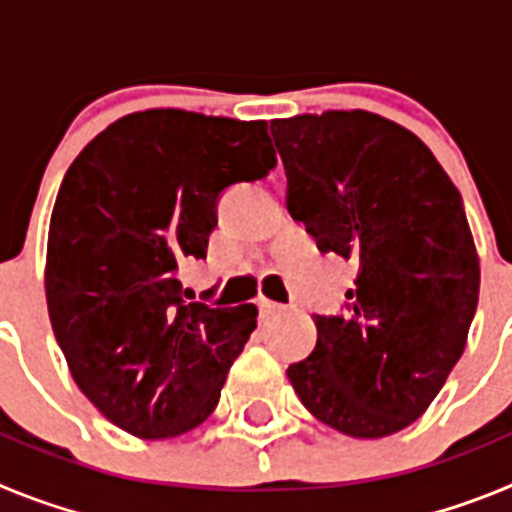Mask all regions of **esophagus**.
I'll return each mask as SVG.
<instances>
[{
    "label": "esophagus",
    "mask_w": 512,
    "mask_h": 512,
    "mask_svg": "<svg viewBox=\"0 0 512 512\" xmlns=\"http://www.w3.org/2000/svg\"><path fill=\"white\" fill-rule=\"evenodd\" d=\"M259 310H261V315H264V318H271V315H279V312H284L287 307L279 305V302H274V300H266V297H261Z\"/></svg>",
    "instance_id": "obj_1"
}]
</instances>
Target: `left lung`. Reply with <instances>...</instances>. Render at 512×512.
Masks as SVG:
<instances>
[{
	"instance_id": "left-lung-1",
	"label": "left lung",
	"mask_w": 512,
	"mask_h": 512,
	"mask_svg": "<svg viewBox=\"0 0 512 512\" xmlns=\"http://www.w3.org/2000/svg\"><path fill=\"white\" fill-rule=\"evenodd\" d=\"M287 207L320 251L359 266L346 315L287 369L302 405L351 438H384L428 410L467 346L479 256L461 194L431 148L366 110L271 120Z\"/></svg>"
}]
</instances>
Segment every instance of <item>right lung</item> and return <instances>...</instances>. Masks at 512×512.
I'll use <instances>...</instances> for the list:
<instances>
[{"label": "right lung", "mask_w": 512, "mask_h": 512, "mask_svg": "<svg viewBox=\"0 0 512 512\" xmlns=\"http://www.w3.org/2000/svg\"><path fill=\"white\" fill-rule=\"evenodd\" d=\"M274 164L264 120L146 110L112 122L63 176L48 315L79 390L130 436H182L215 410L259 310L184 302L176 271L205 259L220 192Z\"/></svg>", "instance_id": "1"}]
</instances>
